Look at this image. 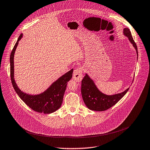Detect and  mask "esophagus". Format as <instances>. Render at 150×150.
I'll list each match as a JSON object with an SVG mask.
<instances>
[{"label":"esophagus","mask_w":150,"mask_h":150,"mask_svg":"<svg viewBox=\"0 0 150 150\" xmlns=\"http://www.w3.org/2000/svg\"><path fill=\"white\" fill-rule=\"evenodd\" d=\"M74 80L76 82H80L82 80L83 77V68L82 67L78 68L74 71L73 75Z\"/></svg>","instance_id":"esophagus-1"}]
</instances>
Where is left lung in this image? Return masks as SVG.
<instances>
[{"mask_svg": "<svg viewBox=\"0 0 150 150\" xmlns=\"http://www.w3.org/2000/svg\"><path fill=\"white\" fill-rule=\"evenodd\" d=\"M123 33L133 44L136 49L137 56H138L137 45L132 37L130 29L124 28ZM81 86L82 96L85 105L90 110L95 111H104L110 108L118 103L129 89V88L122 93L115 95H106L98 90L93 80L87 74L82 80Z\"/></svg>", "mask_w": 150, "mask_h": 150, "instance_id": "left-lung-1", "label": "left lung"}]
</instances>
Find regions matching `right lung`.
Masks as SVG:
<instances>
[{"label":"right lung","mask_w":150,"mask_h":150,"mask_svg":"<svg viewBox=\"0 0 150 150\" xmlns=\"http://www.w3.org/2000/svg\"><path fill=\"white\" fill-rule=\"evenodd\" d=\"M22 37L23 34L21 33L10 55V74L13 88L20 98L34 111L47 114L53 113L61 106L67 83L72 78L73 69L60 77L42 93L38 95H29L22 92L17 86L14 78V53L18 41Z\"/></svg>","instance_id":"obj_1"}]
</instances>
